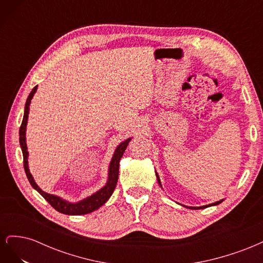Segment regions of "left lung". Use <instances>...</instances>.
Masks as SVG:
<instances>
[{
  "mask_svg": "<svg viewBox=\"0 0 263 263\" xmlns=\"http://www.w3.org/2000/svg\"><path fill=\"white\" fill-rule=\"evenodd\" d=\"M156 177H157V180H158V183H159V185H160L161 187H162V185H161V182H160V178H159V176H158V173L156 172ZM222 201L224 200H220V201H217V202H215V203H212V204H209V205H203V206H197V208H193V206H185V205H183L184 206V208H187V209H191V210H203V209H206V208H210V206H215V205H218V204H220Z\"/></svg>",
  "mask_w": 263,
  "mask_h": 263,
  "instance_id": "1",
  "label": "left lung"
}]
</instances>
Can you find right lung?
<instances>
[{
  "instance_id": "obj_1",
  "label": "right lung",
  "mask_w": 263,
  "mask_h": 263,
  "mask_svg": "<svg viewBox=\"0 0 263 263\" xmlns=\"http://www.w3.org/2000/svg\"><path fill=\"white\" fill-rule=\"evenodd\" d=\"M37 86L36 85L31 92L29 93L26 104H25V110H24V117H23V122L20 128V145L22 148V153H23V159H24V169H25V173L27 176V179L29 183L31 184L37 192L41 194L45 200L48 202L52 208L58 211L62 214L66 215H84V214H89L94 211L99 210L102 205H104L110 195L113 194L114 190L117 184V180H118V172H119V161H121V158L123 157L125 150L128 146L129 141L132 140L130 138H127L123 142L119 144L113 154L112 159H110V162L108 165V172H107V181L105 183V185L101 187L97 192L93 193L92 195L87 196L83 200L79 201V202H69L65 198H62L58 195L54 194H49L46 193L45 191H43L41 187L37 185V183L35 182L33 176L29 171L28 168V151H27V145H26V126H27V121H28V114H29V105L31 99L34 98V94L37 91Z\"/></svg>"
}]
</instances>
